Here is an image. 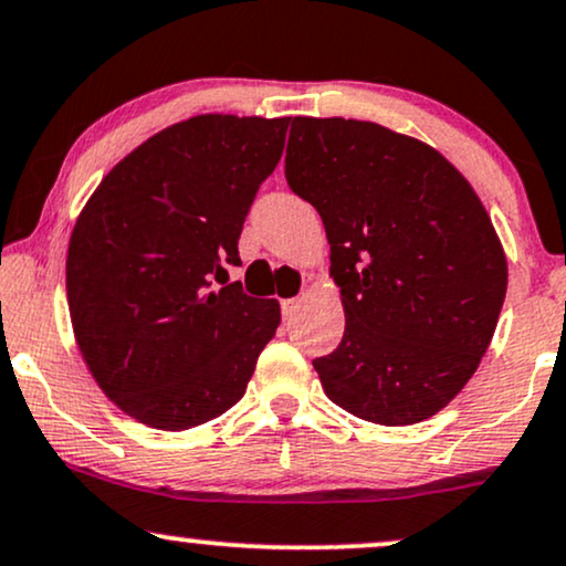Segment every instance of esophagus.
<instances>
[{"label": "esophagus", "instance_id": "obj_1", "mask_svg": "<svg viewBox=\"0 0 566 566\" xmlns=\"http://www.w3.org/2000/svg\"><path fill=\"white\" fill-rule=\"evenodd\" d=\"M301 308V297H290V301H282V313L284 318H292L295 316V311Z\"/></svg>", "mask_w": 566, "mask_h": 566}]
</instances>
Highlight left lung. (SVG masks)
Instances as JSON below:
<instances>
[{
  "label": "left lung",
  "instance_id": "8db88e82",
  "mask_svg": "<svg viewBox=\"0 0 566 566\" xmlns=\"http://www.w3.org/2000/svg\"><path fill=\"white\" fill-rule=\"evenodd\" d=\"M290 189L322 216L345 335L313 360L326 398L385 427L434 417L485 356L509 265L453 163L371 120L292 118Z\"/></svg>",
  "mask_w": 566,
  "mask_h": 566
}]
</instances>
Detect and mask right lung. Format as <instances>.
<instances>
[{
  "label": "right lung",
  "mask_w": 566,
  "mask_h": 566,
  "mask_svg": "<svg viewBox=\"0 0 566 566\" xmlns=\"http://www.w3.org/2000/svg\"><path fill=\"white\" fill-rule=\"evenodd\" d=\"M290 118L206 113L163 128L99 181L71 231L67 311L88 374L120 411L181 432L248 390L279 301L213 290L274 171ZM221 284V282H218Z\"/></svg>",
  "instance_id": "obj_1"
}]
</instances>
